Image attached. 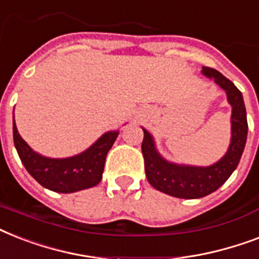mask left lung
Here are the masks:
<instances>
[{
  "mask_svg": "<svg viewBox=\"0 0 259 259\" xmlns=\"http://www.w3.org/2000/svg\"><path fill=\"white\" fill-rule=\"evenodd\" d=\"M201 74L225 90L231 105V140L226 154L208 166L170 162L158 153L153 136L144 130L141 149L145 160L146 179L160 192L180 199H199L215 192L237 169L247 140V117L242 93L219 71L201 67Z\"/></svg>",
  "mask_w": 259,
  "mask_h": 259,
  "instance_id": "obj_1",
  "label": "left lung"
}]
</instances>
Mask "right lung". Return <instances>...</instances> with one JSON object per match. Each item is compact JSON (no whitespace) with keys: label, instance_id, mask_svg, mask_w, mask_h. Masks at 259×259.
<instances>
[{"label":"right lung","instance_id":"1","mask_svg":"<svg viewBox=\"0 0 259 259\" xmlns=\"http://www.w3.org/2000/svg\"><path fill=\"white\" fill-rule=\"evenodd\" d=\"M119 130L106 132L89 149L72 157L51 158L34 152L20 136L14 122L13 141L20 160L29 175L44 188L59 193H72L99 184L106 156L117 140Z\"/></svg>","mask_w":259,"mask_h":259}]
</instances>
